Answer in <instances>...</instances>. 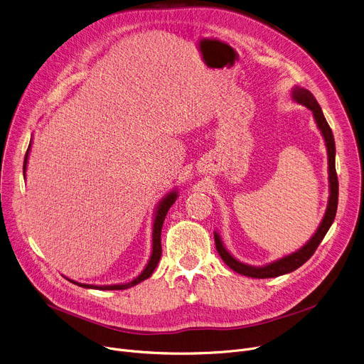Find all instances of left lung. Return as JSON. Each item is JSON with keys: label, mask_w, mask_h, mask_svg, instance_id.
<instances>
[{"label": "left lung", "mask_w": 364, "mask_h": 364, "mask_svg": "<svg viewBox=\"0 0 364 364\" xmlns=\"http://www.w3.org/2000/svg\"><path fill=\"white\" fill-rule=\"evenodd\" d=\"M291 100L297 105H302L305 107H308L312 114H314V120L316 123V127L319 129L322 139L325 142L326 146V156H328V186H329V196H328V202H326V209L323 213L322 220L319 222L315 234L306 241V244H304L299 250L284 255L282 258H277L269 264H264V266H251V264H245L241 262L240 259H237L232 254H230L226 247L222 242V238L219 235L218 230H215V244H216V250L220 255V258L225 261L226 266L229 269H232L234 272L242 274V276H248L252 279H270V277H279L287 273L294 272L296 269H299L302 264H305L315 252V250L318 248V245L321 244V241L323 240V237L326 235L328 229L331 228L334 219H336V213H337V205H338V178H337V173H336V142H334V135L333 130L329 127V124L326 123L323 113L318 105V102L315 100V97L312 95V92L304 87L294 85L291 88Z\"/></svg>", "instance_id": "obj_1"}]
</instances>
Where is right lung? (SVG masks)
Listing matches in <instances>:
<instances>
[{
    "mask_svg": "<svg viewBox=\"0 0 364 364\" xmlns=\"http://www.w3.org/2000/svg\"><path fill=\"white\" fill-rule=\"evenodd\" d=\"M30 149H31V141L28 144V149L26 152L24 156V164H23V176L26 178V171H27V162H28V155H30ZM178 197V188L174 187L173 190H170L167 194H165L162 199L158 202L155 210H154V219H152V251H151V257L146 262L145 269L141 272V274L138 277H135L134 280H130L127 283H117V284H85V283H80L75 282L73 279H68L70 282H73L77 286L85 287V289H95V290H123V289H129L134 287L138 283L149 279L154 273V270L156 269L159 258H161V229H162V223L165 220V216H167L170 208L174 205V202L177 200Z\"/></svg>",
    "mask_w": 364,
    "mask_h": 364,
    "instance_id": "1",
    "label": "right lung"
}]
</instances>
